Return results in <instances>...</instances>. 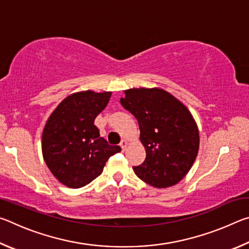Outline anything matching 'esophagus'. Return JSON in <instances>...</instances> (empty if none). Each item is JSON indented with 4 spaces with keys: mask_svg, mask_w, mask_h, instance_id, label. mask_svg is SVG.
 Listing matches in <instances>:
<instances>
[{
    "mask_svg": "<svg viewBox=\"0 0 249 249\" xmlns=\"http://www.w3.org/2000/svg\"><path fill=\"white\" fill-rule=\"evenodd\" d=\"M121 147H122V149L123 150H126V148H127V145H128V141L127 140H123L121 142Z\"/></svg>",
    "mask_w": 249,
    "mask_h": 249,
    "instance_id": "esophagus-1",
    "label": "esophagus"
}]
</instances>
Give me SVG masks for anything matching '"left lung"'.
Here are the masks:
<instances>
[{"label":"left lung","instance_id":"left-lung-1","mask_svg":"<svg viewBox=\"0 0 249 249\" xmlns=\"http://www.w3.org/2000/svg\"><path fill=\"white\" fill-rule=\"evenodd\" d=\"M121 104L136 117L146 158L133 167L154 188H169L182 180L195 162L200 146L199 128L188 107L159 88L124 91Z\"/></svg>","mask_w":249,"mask_h":249}]
</instances>
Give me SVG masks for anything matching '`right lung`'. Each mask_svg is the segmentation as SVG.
<instances>
[{
  "label": "right lung",
  "instance_id": "obj_1",
  "mask_svg": "<svg viewBox=\"0 0 249 249\" xmlns=\"http://www.w3.org/2000/svg\"><path fill=\"white\" fill-rule=\"evenodd\" d=\"M112 92L92 90L67 96L48 117L41 151L54 178L66 187L82 188L102 174L107 159L121 151L100 136L94 120L107 107Z\"/></svg>",
  "mask_w": 249,
  "mask_h": 249
}]
</instances>
